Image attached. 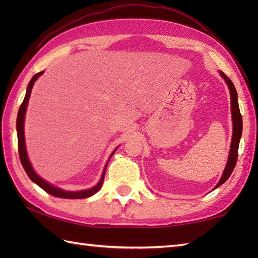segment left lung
<instances>
[{"mask_svg":"<svg viewBox=\"0 0 258 258\" xmlns=\"http://www.w3.org/2000/svg\"><path fill=\"white\" fill-rule=\"evenodd\" d=\"M222 78L225 80L226 84L231 92V108H232V118H233V138H232V144H231V150H229V155H228V161L226 164V167L224 169V173L221 177V180L216 185L217 188L218 186H221L231 176L232 172L234 171L235 165H236L237 162V156H238V146H239V141L240 136H242V131H243V120H242V115L239 112V106H238V101H237V92L233 82L229 80L227 76L221 72Z\"/></svg>","mask_w":258,"mask_h":258,"instance_id":"8db88e82","label":"left lung"}]
</instances>
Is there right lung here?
<instances>
[{"mask_svg":"<svg viewBox=\"0 0 258 258\" xmlns=\"http://www.w3.org/2000/svg\"><path fill=\"white\" fill-rule=\"evenodd\" d=\"M43 74V72H40L35 74L33 76L32 80L30 81L29 86H27L26 90V94L23 102H22L19 113H18V119H16V131H18V146H19V155H20V161L22 166H23L24 171L26 172L27 176H29L33 182L35 184H37L40 186L41 188L44 189L45 191H47L48 194H51L55 197H59V199H71V200H75V199H87L92 195H94L96 191L100 190V188L102 187L103 180H104V175H105V169L107 164L105 165V168H104V172L102 177L100 179L94 187H92L90 189H85V190H78V191H70V190H64L58 187H55L52 184L47 183L46 180H44L43 178H41L38 175L35 173L34 169H33L29 157H27L26 154V147H25V138H24V118H25V112H26V107H27V103H29L30 96H31V92H32V87L34 85V82L37 80L38 76H41ZM115 152V151H114ZM114 152L112 153V155L114 154ZM112 155L109 156V158L112 157ZM108 163V162H107Z\"/></svg>","mask_w":258,"mask_h":258,"instance_id":"right-lung-1","label":"right lung"}]
</instances>
